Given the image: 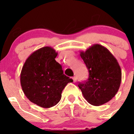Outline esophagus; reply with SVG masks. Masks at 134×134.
<instances>
[{
    "label": "esophagus",
    "instance_id": "1",
    "mask_svg": "<svg viewBox=\"0 0 134 134\" xmlns=\"http://www.w3.org/2000/svg\"><path fill=\"white\" fill-rule=\"evenodd\" d=\"M72 79H73V82H76V80H77V79H76V76H74V77L72 78Z\"/></svg>",
    "mask_w": 134,
    "mask_h": 134
}]
</instances>
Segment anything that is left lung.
Returning a JSON list of instances; mask_svg holds the SVG:
<instances>
[{
	"label": "left lung",
	"instance_id": "8db88e82",
	"mask_svg": "<svg viewBox=\"0 0 134 134\" xmlns=\"http://www.w3.org/2000/svg\"><path fill=\"white\" fill-rule=\"evenodd\" d=\"M80 53L89 76L78 86L87 102L95 106L103 105L114 97L120 86L121 70L119 63L101 45L94 44Z\"/></svg>",
	"mask_w": 134,
	"mask_h": 134
}]
</instances>
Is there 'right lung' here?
Here are the masks:
<instances>
[{"instance_id": "add662e5", "label": "right lung", "mask_w": 134, "mask_h": 134, "mask_svg": "<svg viewBox=\"0 0 134 134\" xmlns=\"http://www.w3.org/2000/svg\"><path fill=\"white\" fill-rule=\"evenodd\" d=\"M58 53L51 47H43L32 53L26 60L20 75L23 93L31 102L43 108L56 105L68 82L62 67L55 61Z\"/></svg>"}]
</instances>
